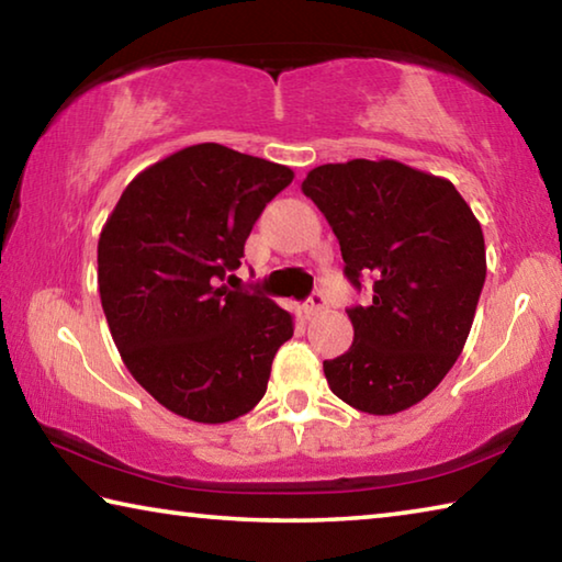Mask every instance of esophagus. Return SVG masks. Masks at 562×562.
Masks as SVG:
<instances>
[{"instance_id":"esophagus-1","label":"esophagus","mask_w":562,"mask_h":562,"mask_svg":"<svg viewBox=\"0 0 562 562\" xmlns=\"http://www.w3.org/2000/svg\"><path fill=\"white\" fill-rule=\"evenodd\" d=\"M325 307H327L325 294H322V292H312L310 297H307V302H304V315L315 317V315H319V312H325Z\"/></svg>"}]
</instances>
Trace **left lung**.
Wrapping results in <instances>:
<instances>
[{
    "mask_svg": "<svg viewBox=\"0 0 562 562\" xmlns=\"http://www.w3.org/2000/svg\"><path fill=\"white\" fill-rule=\"evenodd\" d=\"M302 193L335 231L347 280L372 302L347 310L355 341L325 361L331 392L386 416L429 396L469 339L486 282L481 223L451 180L398 160L327 164Z\"/></svg>",
    "mask_w": 562,
    "mask_h": 562,
    "instance_id": "1",
    "label": "left lung"
}]
</instances>
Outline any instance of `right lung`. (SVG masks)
Instances as JSON below:
<instances>
[{"instance_id":"obj_1","label":"right lung","mask_w":562,"mask_h":562,"mask_svg":"<svg viewBox=\"0 0 562 562\" xmlns=\"http://www.w3.org/2000/svg\"><path fill=\"white\" fill-rule=\"evenodd\" d=\"M292 178L221 144L188 146L133 178L103 225V315L123 364L168 412L225 424L265 396L294 319L217 282L240 268L255 221Z\"/></svg>"}]
</instances>
